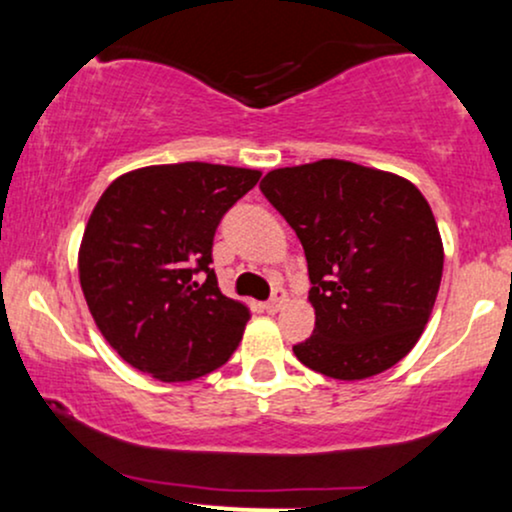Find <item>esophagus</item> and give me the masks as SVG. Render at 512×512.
Listing matches in <instances>:
<instances>
[{
    "label": "esophagus",
    "mask_w": 512,
    "mask_h": 512,
    "mask_svg": "<svg viewBox=\"0 0 512 512\" xmlns=\"http://www.w3.org/2000/svg\"><path fill=\"white\" fill-rule=\"evenodd\" d=\"M286 303V291L284 289H274V296L269 298L267 303H264V310H267V313H279L281 310V305Z\"/></svg>",
    "instance_id": "esophagus-1"
}]
</instances>
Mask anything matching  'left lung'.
<instances>
[{
    "instance_id": "left-lung-1",
    "label": "left lung",
    "mask_w": 512,
    "mask_h": 512,
    "mask_svg": "<svg viewBox=\"0 0 512 512\" xmlns=\"http://www.w3.org/2000/svg\"><path fill=\"white\" fill-rule=\"evenodd\" d=\"M262 195L305 250L315 330L303 366L366 380L402 361L424 332L443 276V240L407 178L339 158L269 170Z\"/></svg>"
}]
</instances>
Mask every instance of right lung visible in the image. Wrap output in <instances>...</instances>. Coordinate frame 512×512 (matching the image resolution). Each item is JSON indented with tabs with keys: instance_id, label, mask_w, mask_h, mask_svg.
Masks as SVG:
<instances>
[{
	"instance_id": "1",
	"label": "right lung",
	"mask_w": 512,
	"mask_h": 512,
	"mask_svg": "<svg viewBox=\"0 0 512 512\" xmlns=\"http://www.w3.org/2000/svg\"><path fill=\"white\" fill-rule=\"evenodd\" d=\"M260 170L187 161L129 170L86 223L79 281L122 361L163 383L221 368L243 339L250 308L219 291L211 245L221 216ZM208 279L199 285L195 273Z\"/></svg>"
}]
</instances>
